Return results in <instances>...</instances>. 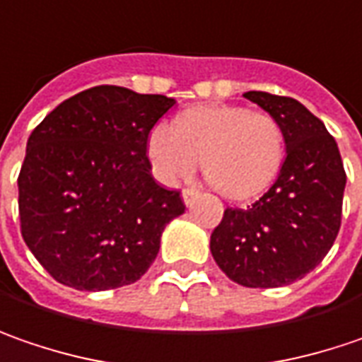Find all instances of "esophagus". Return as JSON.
Segmentation results:
<instances>
[{"mask_svg":"<svg viewBox=\"0 0 362 362\" xmlns=\"http://www.w3.org/2000/svg\"><path fill=\"white\" fill-rule=\"evenodd\" d=\"M199 195V191L195 189V187H187V189L181 191V197H183V202H185V206H191L193 204V199Z\"/></svg>","mask_w":362,"mask_h":362,"instance_id":"1","label":"esophagus"}]
</instances>
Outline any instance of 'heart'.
<instances>
[{
    "label": "heart",
    "mask_w": 362,
    "mask_h": 362,
    "mask_svg": "<svg viewBox=\"0 0 362 362\" xmlns=\"http://www.w3.org/2000/svg\"><path fill=\"white\" fill-rule=\"evenodd\" d=\"M146 153L165 181L187 179L202 158L208 183L232 202H250L277 179L285 136L271 114L234 103L193 105L173 119V130L156 126Z\"/></svg>",
    "instance_id": "b5f03b06"
}]
</instances>
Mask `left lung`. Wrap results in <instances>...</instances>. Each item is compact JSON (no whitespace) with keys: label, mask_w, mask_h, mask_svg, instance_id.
I'll use <instances>...</instances> for the list:
<instances>
[{"label":"left lung","mask_w":362,"mask_h":362,"mask_svg":"<svg viewBox=\"0 0 362 362\" xmlns=\"http://www.w3.org/2000/svg\"><path fill=\"white\" fill-rule=\"evenodd\" d=\"M244 98L279 122L285 160L259 202L224 211L209 250L234 283L283 287L314 271L332 248L346 175L336 140L303 103L264 91H248Z\"/></svg>","instance_id":"obj_1"}]
</instances>
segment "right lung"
<instances>
[{
	"mask_svg": "<svg viewBox=\"0 0 362 362\" xmlns=\"http://www.w3.org/2000/svg\"><path fill=\"white\" fill-rule=\"evenodd\" d=\"M177 101L100 85L64 100L30 134L18 177L22 236L63 285L105 291L140 279L179 191L153 179L146 140Z\"/></svg>",
	"mask_w": 362,
	"mask_h": 362,
	"instance_id": "right-lung-1",
	"label": "right lung"
}]
</instances>
